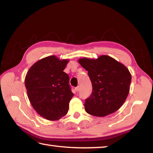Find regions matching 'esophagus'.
Wrapping results in <instances>:
<instances>
[{"label":"esophagus","instance_id":"1","mask_svg":"<svg viewBox=\"0 0 153 153\" xmlns=\"http://www.w3.org/2000/svg\"><path fill=\"white\" fill-rule=\"evenodd\" d=\"M75 90H76L77 92V91H78L79 90V86H77V87H76V88H75Z\"/></svg>","mask_w":153,"mask_h":153}]
</instances>
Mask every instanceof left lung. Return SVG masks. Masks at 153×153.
I'll list each match as a JSON object with an SVG mask.
<instances>
[{
    "instance_id": "8db88e82",
    "label": "left lung",
    "mask_w": 153,
    "mask_h": 153,
    "mask_svg": "<svg viewBox=\"0 0 153 153\" xmlns=\"http://www.w3.org/2000/svg\"><path fill=\"white\" fill-rule=\"evenodd\" d=\"M78 62L88 71L93 87L91 95L85 100V111L103 117L118 110L129 92L131 76L128 68L107 55L97 59L82 58Z\"/></svg>"
}]
</instances>
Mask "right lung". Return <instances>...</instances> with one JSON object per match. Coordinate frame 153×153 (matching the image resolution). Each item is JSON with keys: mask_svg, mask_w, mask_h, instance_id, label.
I'll return each mask as SVG.
<instances>
[{"mask_svg": "<svg viewBox=\"0 0 153 153\" xmlns=\"http://www.w3.org/2000/svg\"><path fill=\"white\" fill-rule=\"evenodd\" d=\"M69 62L49 56L36 62L25 78L29 100L43 118L54 121L66 114L74 96L70 78L64 70Z\"/></svg>", "mask_w": 153, "mask_h": 153, "instance_id": "add662e5", "label": "right lung"}]
</instances>
